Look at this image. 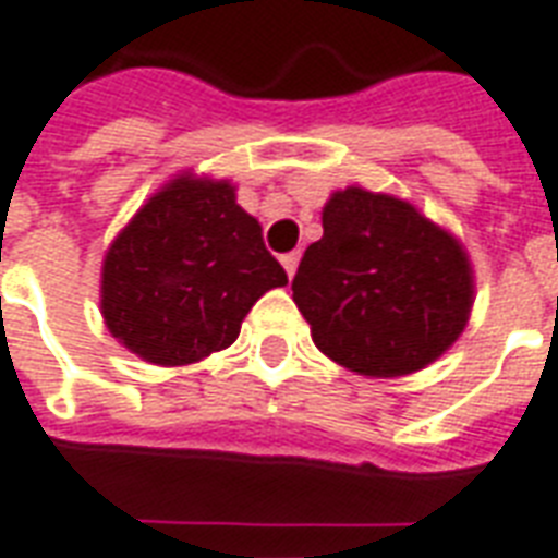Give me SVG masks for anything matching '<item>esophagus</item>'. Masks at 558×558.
<instances>
[{"mask_svg": "<svg viewBox=\"0 0 558 558\" xmlns=\"http://www.w3.org/2000/svg\"><path fill=\"white\" fill-rule=\"evenodd\" d=\"M299 251H290V254H283V257H280V263H283V268H287V275H295V268H299Z\"/></svg>", "mask_w": 558, "mask_h": 558, "instance_id": "esophagus-1", "label": "esophagus"}]
</instances>
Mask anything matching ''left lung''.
Returning a JSON list of instances; mask_svg holds the SVG:
<instances>
[{
    "mask_svg": "<svg viewBox=\"0 0 558 558\" xmlns=\"http://www.w3.org/2000/svg\"><path fill=\"white\" fill-rule=\"evenodd\" d=\"M322 230L292 278L319 352L357 375L396 378L458 340L473 307V268L452 233L408 201L357 185L333 192Z\"/></svg>",
    "mask_w": 558,
    "mask_h": 558,
    "instance_id": "1",
    "label": "left lung"
}]
</instances>
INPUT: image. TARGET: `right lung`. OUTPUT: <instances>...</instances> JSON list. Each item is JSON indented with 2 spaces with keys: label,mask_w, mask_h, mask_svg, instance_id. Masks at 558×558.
Masks as SVG:
<instances>
[{
  "label": "right lung",
  "mask_w": 558,
  "mask_h": 558,
  "mask_svg": "<svg viewBox=\"0 0 558 558\" xmlns=\"http://www.w3.org/2000/svg\"><path fill=\"white\" fill-rule=\"evenodd\" d=\"M283 283L287 271L236 189L180 174L106 251L100 311L111 337L142 361L185 366L227 349L254 301Z\"/></svg>",
  "instance_id": "add662e5"
}]
</instances>
